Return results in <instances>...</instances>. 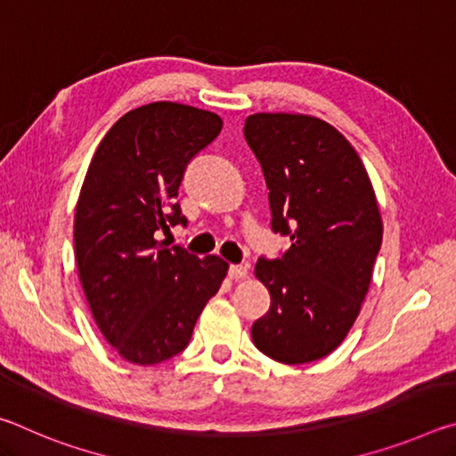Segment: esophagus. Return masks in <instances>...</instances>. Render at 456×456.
Returning <instances> with one entry per match:
<instances>
[{"mask_svg":"<svg viewBox=\"0 0 456 456\" xmlns=\"http://www.w3.org/2000/svg\"><path fill=\"white\" fill-rule=\"evenodd\" d=\"M229 277H231V280H235V281L245 280V277H247V267L245 265H231L229 267Z\"/></svg>","mask_w":456,"mask_h":456,"instance_id":"esophagus-1","label":"esophagus"}]
</instances>
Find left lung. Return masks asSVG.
Instances as JSON below:
<instances>
[{"label":"left lung","mask_w":456,"mask_h":456,"mask_svg":"<svg viewBox=\"0 0 456 456\" xmlns=\"http://www.w3.org/2000/svg\"><path fill=\"white\" fill-rule=\"evenodd\" d=\"M243 134L264 168L272 229L291 241L257 261L272 305L251 338L281 364H305L334 352L358 318L382 245L378 200L358 152L328 122L259 112Z\"/></svg>","instance_id":"left-lung-1"}]
</instances>
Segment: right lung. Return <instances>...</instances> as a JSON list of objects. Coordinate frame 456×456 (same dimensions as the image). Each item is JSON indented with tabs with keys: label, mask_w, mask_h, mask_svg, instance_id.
Here are the masks:
<instances>
[{
	"label": "right lung",
	"mask_w": 456,
	"mask_h": 456,
	"mask_svg": "<svg viewBox=\"0 0 456 456\" xmlns=\"http://www.w3.org/2000/svg\"><path fill=\"white\" fill-rule=\"evenodd\" d=\"M223 128L215 112L152 102L114 122L92 157L74 215V251L84 296L106 342L122 358L152 366L189 346L197 318L229 265L157 241L187 225L184 168Z\"/></svg>",
	"instance_id": "right-lung-1"
}]
</instances>
